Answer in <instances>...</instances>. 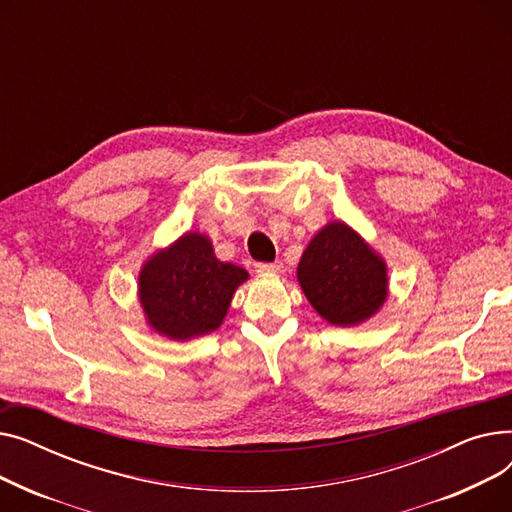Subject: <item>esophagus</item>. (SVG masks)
Listing matches in <instances>:
<instances>
[{"instance_id":"obj_1","label":"esophagus","mask_w":512,"mask_h":512,"mask_svg":"<svg viewBox=\"0 0 512 512\" xmlns=\"http://www.w3.org/2000/svg\"><path fill=\"white\" fill-rule=\"evenodd\" d=\"M255 270L259 274H280L284 270V263L282 261H274V263L259 261V263H255Z\"/></svg>"}]
</instances>
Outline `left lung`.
Returning a JSON list of instances; mask_svg holds the SVG:
<instances>
[{"label": "left lung", "instance_id": "1", "mask_svg": "<svg viewBox=\"0 0 512 512\" xmlns=\"http://www.w3.org/2000/svg\"><path fill=\"white\" fill-rule=\"evenodd\" d=\"M297 274L313 309L334 326H355L386 301L384 261L342 222L309 242Z\"/></svg>", "mask_w": 512, "mask_h": 512}]
</instances>
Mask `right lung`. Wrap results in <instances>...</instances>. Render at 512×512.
I'll use <instances>...</instances> for the list:
<instances>
[{
    "mask_svg": "<svg viewBox=\"0 0 512 512\" xmlns=\"http://www.w3.org/2000/svg\"><path fill=\"white\" fill-rule=\"evenodd\" d=\"M247 278L242 267L215 259L205 236L188 232L145 263L141 305L155 332L186 340L222 324L236 286Z\"/></svg>",
    "mask_w": 512,
    "mask_h": 512,
    "instance_id": "obj_1",
    "label": "right lung"
}]
</instances>
